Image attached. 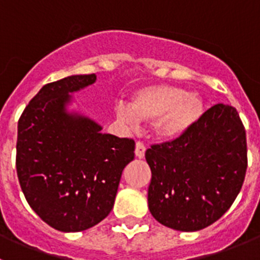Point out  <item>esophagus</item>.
<instances>
[{
  "mask_svg": "<svg viewBox=\"0 0 260 260\" xmlns=\"http://www.w3.org/2000/svg\"><path fill=\"white\" fill-rule=\"evenodd\" d=\"M144 153H146V146L143 143H141V142H138L135 144V156L139 158H143Z\"/></svg>",
  "mask_w": 260,
  "mask_h": 260,
  "instance_id": "1",
  "label": "esophagus"
}]
</instances>
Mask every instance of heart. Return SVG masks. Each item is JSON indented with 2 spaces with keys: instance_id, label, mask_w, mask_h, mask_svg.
Masks as SVG:
<instances>
[{
  "instance_id": "1",
  "label": "heart",
  "mask_w": 260,
  "mask_h": 260,
  "mask_svg": "<svg viewBox=\"0 0 260 260\" xmlns=\"http://www.w3.org/2000/svg\"><path fill=\"white\" fill-rule=\"evenodd\" d=\"M203 109L198 93L174 86H151L135 92L128 108L118 105L116 113L119 121L130 126L153 119L156 137L171 141L185 134L201 118Z\"/></svg>"
}]
</instances>
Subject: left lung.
<instances>
[{"mask_svg": "<svg viewBox=\"0 0 260 260\" xmlns=\"http://www.w3.org/2000/svg\"><path fill=\"white\" fill-rule=\"evenodd\" d=\"M148 208L160 224L195 232L231 208L247 169L246 130L237 109L216 104L173 141L146 151Z\"/></svg>", "mask_w": 260, "mask_h": 260, "instance_id": "8db88e82", "label": "left lung"}]
</instances>
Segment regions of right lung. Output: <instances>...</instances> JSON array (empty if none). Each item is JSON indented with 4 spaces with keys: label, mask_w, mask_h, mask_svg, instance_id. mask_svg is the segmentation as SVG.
Listing matches in <instances>:
<instances>
[{
    "label": "right lung",
    "mask_w": 260,
    "mask_h": 260,
    "mask_svg": "<svg viewBox=\"0 0 260 260\" xmlns=\"http://www.w3.org/2000/svg\"><path fill=\"white\" fill-rule=\"evenodd\" d=\"M95 74L45 84L18 121L17 174L29 207L61 232H80L113 208L123 168L134 160L132 138L102 134L83 117L69 116V93L92 84Z\"/></svg>",
    "instance_id": "obj_1"
}]
</instances>
